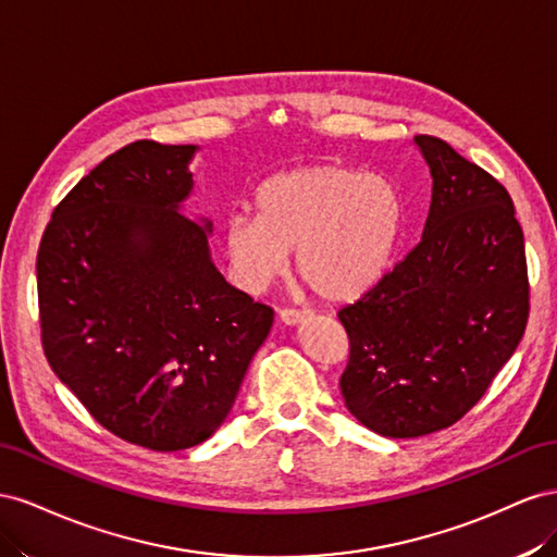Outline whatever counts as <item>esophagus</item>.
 <instances>
[{"instance_id": "34e87169", "label": "esophagus", "mask_w": 557, "mask_h": 557, "mask_svg": "<svg viewBox=\"0 0 557 557\" xmlns=\"http://www.w3.org/2000/svg\"><path fill=\"white\" fill-rule=\"evenodd\" d=\"M310 312L308 310H300V308H282L280 310V320L284 324H300L304 320H308Z\"/></svg>"}]
</instances>
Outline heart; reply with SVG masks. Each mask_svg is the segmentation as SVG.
Here are the masks:
<instances>
[{"label": "heart", "instance_id": "heart-1", "mask_svg": "<svg viewBox=\"0 0 557 557\" xmlns=\"http://www.w3.org/2000/svg\"><path fill=\"white\" fill-rule=\"evenodd\" d=\"M257 214L226 219L224 243L237 280L259 289L296 253L298 277L326 300H349L383 280L399 243L396 186L355 168L310 165L257 188Z\"/></svg>", "mask_w": 557, "mask_h": 557}]
</instances>
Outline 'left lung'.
<instances>
[{
    "mask_svg": "<svg viewBox=\"0 0 557 557\" xmlns=\"http://www.w3.org/2000/svg\"><path fill=\"white\" fill-rule=\"evenodd\" d=\"M432 170L422 240L338 312L349 412L389 438L462 420L511 359L530 317L522 228L508 190L448 141L418 135Z\"/></svg>",
    "mask_w": 557,
    "mask_h": 557,
    "instance_id": "1",
    "label": "left lung"
}]
</instances>
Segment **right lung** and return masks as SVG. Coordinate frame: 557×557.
Segmentation results:
<instances>
[{"label": "right lung", "mask_w": 557, "mask_h": 557, "mask_svg": "<svg viewBox=\"0 0 557 557\" xmlns=\"http://www.w3.org/2000/svg\"><path fill=\"white\" fill-rule=\"evenodd\" d=\"M194 145L137 139L58 202L37 253L44 355L90 416L149 450L226 420L273 308L221 277L177 210Z\"/></svg>", "instance_id": "right-lung-1"}]
</instances>
